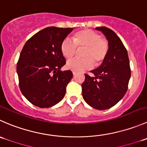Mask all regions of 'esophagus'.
Returning a JSON list of instances; mask_svg holds the SVG:
<instances>
[{"mask_svg":"<svg viewBox=\"0 0 147 147\" xmlns=\"http://www.w3.org/2000/svg\"><path fill=\"white\" fill-rule=\"evenodd\" d=\"M76 74H77V72H75V71H72V75H75Z\"/></svg>","mask_w":147,"mask_h":147,"instance_id":"34e87169","label":"esophagus"}]
</instances>
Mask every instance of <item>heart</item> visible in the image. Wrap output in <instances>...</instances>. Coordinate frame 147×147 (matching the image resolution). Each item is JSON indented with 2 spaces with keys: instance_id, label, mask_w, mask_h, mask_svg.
<instances>
[{
  "instance_id": "b5f03b06",
  "label": "heart",
  "mask_w": 147,
  "mask_h": 147,
  "mask_svg": "<svg viewBox=\"0 0 147 147\" xmlns=\"http://www.w3.org/2000/svg\"><path fill=\"white\" fill-rule=\"evenodd\" d=\"M78 49H82L81 57L83 58H75L67 62V69L72 71L86 70L93 66L100 65L106 57L109 50V45L106 39L101 38L98 33L91 29H85L75 33L72 41L65 39L60 45L62 56L66 59H70L75 55Z\"/></svg>"
}]
</instances>
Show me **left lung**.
<instances>
[{
	"label": "left lung",
	"mask_w": 147,
	"mask_h": 147,
	"mask_svg": "<svg viewBox=\"0 0 147 147\" xmlns=\"http://www.w3.org/2000/svg\"><path fill=\"white\" fill-rule=\"evenodd\" d=\"M95 29L105 35L109 50L100 66L91 71L94 76L85 75L82 93L85 102L91 107L105 110L116 105L126 94L131 69L127 50L117 34L105 26Z\"/></svg>",
	"instance_id": "8db88e82"
}]
</instances>
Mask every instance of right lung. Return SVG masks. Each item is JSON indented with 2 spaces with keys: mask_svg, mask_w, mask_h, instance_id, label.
Returning a JSON list of instances; mask_svg holds the SVG:
<instances>
[{
  "mask_svg": "<svg viewBox=\"0 0 147 147\" xmlns=\"http://www.w3.org/2000/svg\"><path fill=\"white\" fill-rule=\"evenodd\" d=\"M72 30L47 27L24 45L16 70L21 92L33 105L49 108L63 99L72 72L60 70L66 63L60 45Z\"/></svg>",
  "mask_w": 147,
  "mask_h": 147,
  "instance_id": "right-lung-1",
  "label": "right lung"
}]
</instances>
